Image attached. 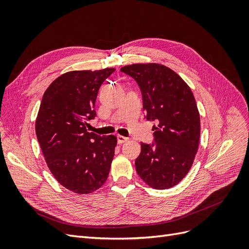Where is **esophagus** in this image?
I'll return each instance as SVG.
<instances>
[{
	"label": "esophagus",
	"mask_w": 249,
	"mask_h": 249,
	"mask_svg": "<svg viewBox=\"0 0 249 249\" xmlns=\"http://www.w3.org/2000/svg\"><path fill=\"white\" fill-rule=\"evenodd\" d=\"M116 138H117V142L119 143V144H122V143H124L125 141H127V138L122 136V135H117Z\"/></svg>",
	"instance_id": "34e87169"
}]
</instances>
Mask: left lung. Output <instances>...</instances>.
<instances>
[{"label": "left lung", "mask_w": 249, "mask_h": 249, "mask_svg": "<svg viewBox=\"0 0 249 249\" xmlns=\"http://www.w3.org/2000/svg\"><path fill=\"white\" fill-rule=\"evenodd\" d=\"M122 72L133 78L142 94L144 117L156 122L154 140L142 143L137 173L155 189H168L184 178L197 152L200 120L193 93L168 67L132 64Z\"/></svg>", "instance_id": "1"}]
</instances>
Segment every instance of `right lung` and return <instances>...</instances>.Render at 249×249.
<instances>
[{
  "instance_id": "1",
  "label": "right lung",
  "mask_w": 249,
  "mask_h": 249,
  "mask_svg": "<svg viewBox=\"0 0 249 249\" xmlns=\"http://www.w3.org/2000/svg\"><path fill=\"white\" fill-rule=\"evenodd\" d=\"M114 71L66 72L42 96L35 124L37 140L53 176L72 192L91 193L108 178L116 137L88 133L86 125L96 116L101 85Z\"/></svg>"
}]
</instances>
